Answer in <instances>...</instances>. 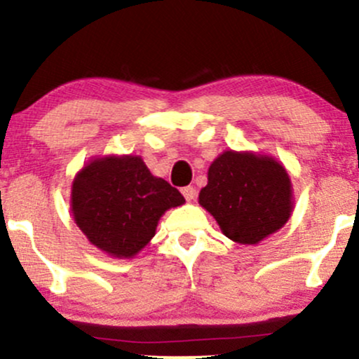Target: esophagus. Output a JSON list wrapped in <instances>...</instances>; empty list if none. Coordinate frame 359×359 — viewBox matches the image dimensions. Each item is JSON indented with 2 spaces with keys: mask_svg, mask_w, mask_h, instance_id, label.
<instances>
[{
  "mask_svg": "<svg viewBox=\"0 0 359 359\" xmlns=\"http://www.w3.org/2000/svg\"><path fill=\"white\" fill-rule=\"evenodd\" d=\"M181 193H183V196L187 198V201H193L196 198V189L193 187H184L181 189Z\"/></svg>",
  "mask_w": 359,
  "mask_h": 359,
  "instance_id": "1",
  "label": "esophagus"
}]
</instances>
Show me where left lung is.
Here are the masks:
<instances>
[{"label":"left lung","mask_w":359,"mask_h":359,"mask_svg":"<svg viewBox=\"0 0 359 359\" xmlns=\"http://www.w3.org/2000/svg\"><path fill=\"white\" fill-rule=\"evenodd\" d=\"M200 205L213 215L225 237L255 245L280 230L292 213V184L271 156L225 151L208 168Z\"/></svg>","instance_id":"obj_1"}]
</instances>
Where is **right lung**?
Wrapping results in <instances>:
<instances>
[{
    "mask_svg": "<svg viewBox=\"0 0 359 359\" xmlns=\"http://www.w3.org/2000/svg\"><path fill=\"white\" fill-rule=\"evenodd\" d=\"M184 203L168 181L151 175L139 156H104L72 183V215L92 245L133 259L154 237L164 212Z\"/></svg>",
    "mask_w": 359,
    "mask_h": 359,
    "instance_id": "right-lung-1",
    "label": "right lung"
}]
</instances>
